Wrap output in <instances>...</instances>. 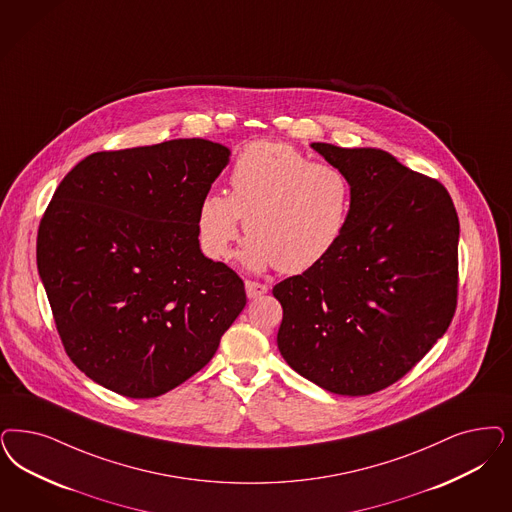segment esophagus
Returning a JSON list of instances; mask_svg holds the SVG:
<instances>
[{
  "label": "esophagus",
  "mask_w": 512,
  "mask_h": 512,
  "mask_svg": "<svg viewBox=\"0 0 512 512\" xmlns=\"http://www.w3.org/2000/svg\"><path fill=\"white\" fill-rule=\"evenodd\" d=\"M266 291H268V285H265V283L251 282V280H247V282H246L247 299H257V297H263V295H265Z\"/></svg>",
  "instance_id": "esophagus-1"
}]
</instances>
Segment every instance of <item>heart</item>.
<instances>
[{
	"mask_svg": "<svg viewBox=\"0 0 512 512\" xmlns=\"http://www.w3.org/2000/svg\"><path fill=\"white\" fill-rule=\"evenodd\" d=\"M352 206V181L342 168L314 162L287 143L253 141L234 160L230 194L202 196L196 234L208 257L225 259L246 217L244 263L302 274L342 242Z\"/></svg>",
	"mask_w": 512,
	"mask_h": 512,
	"instance_id": "1",
	"label": "heart"
}]
</instances>
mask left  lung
Returning <instances> with one entry per match:
<instances>
[{"label": "left lung", "mask_w": 512, "mask_h": 512, "mask_svg": "<svg viewBox=\"0 0 512 512\" xmlns=\"http://www.w3.org/2000/svg\"><path fill=\"white\" fill-rule=\"evenodd\" d=\"M353 187L352 219L321 265L278 283V348L336 395L403 378L441 338L458 299L459 221L439 181L388 151L312 143Z\"/></svg>", "instance_id": "1"}]
</instances>
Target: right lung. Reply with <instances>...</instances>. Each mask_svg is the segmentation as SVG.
<instances>
[{
    "mask_svg": "<svg viewBox=\"0 0 512 512\" xmlns=\"http://www.w3.org/2000/svg\"><path fill=\"white\" fill-rule=\"evenodd\" d=\"M229 160L200 138L102 151L54 191L37 270L66 353L96 384L159 397L210 363L244 310V282L196 234L198 204Z\"/></svg>",
    "mask_w": 512,
    "mask_h": 512,
    "instance_id": "obj_1",
    "label": "right lung"
}]
</instances>
